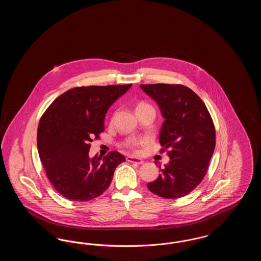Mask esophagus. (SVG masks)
Instances as JSON below:
<instances>
[{"instance_id":"1","label":"esophagus","mask_w":261,"mask_h":261,"mask_svg":"<svg viewBox=\"0 0 261 261\" xmlns=\"http://www.w3.org/2000/svg\"><path fill=\"white\" fill-rule=\"evenodd\" d=\"M126 161L129 162H134L137 164H143L144 161L142 159H139V158H135V156H132V155H129L126 158Z\"/></svg>"}]
</instances>
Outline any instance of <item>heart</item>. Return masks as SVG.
Listing matches in <instances>:
<instances>
[{
	"instance_id": "obj_1",
	"label": "heart",
	"mask_w": 261,
	"mask_h": 261,
	"mask_svg": "<svg viewBox=\"0 0 261 261\" xmlns=\"http://www.w3.org/2000/svg\"><path fill=\"white\" fill-rule=\"evenodd\" d=\"M146 107H150L148 103H145V102H140L138 106H137V110L139 109H142V108H146ZM145 142L144 139H129L127 142H126V146L129 147V148H134L140 144H143Z\"/></svg>"
}]
</instances>
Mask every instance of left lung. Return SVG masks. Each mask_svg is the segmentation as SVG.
Wrapping results in <instances>:
<instances>
[{
    "mask_svg": "<svg viewBox=\"0 0 261 261\" xmlns=\"http://www.w3.org/2000/svg\"><path fill=\"white\" fill-rule=\"evenodd\" d=\"M161 109L160 143L170 161L161 169L149 191L164 199H178L199 185L215 148V129L204 102L183 85H140ZM161 168V166H160Z\"/></svg>",
    "mask_w": 261,
    "mask_h": 261,
    "instance_id": "1",
    "label": "left lung"
}]
</instances>
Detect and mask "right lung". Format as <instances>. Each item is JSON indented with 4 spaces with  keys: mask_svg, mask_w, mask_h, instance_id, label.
Masks as SVG:
<instances>
[{
    "mask_svg": "<svg viewBox=\"0 0 261 261\" xmlns=\"http://www.w3.org/2000/svg\"><path fill=\"white\" fill-rule=\"evenodd\" d=\"M127 85L70 89L55 99L38 126L39 156L51 185L62 197L88 201L110 186L115 168L125 162L117 151L89 156L90 142L105 129L112 103L131 88Z\"/></svg>",
    "mask_w": 261,
    "mask_h": 261,
    "instance_id": "1",
    "label": "right lung"
}]
</instances>
